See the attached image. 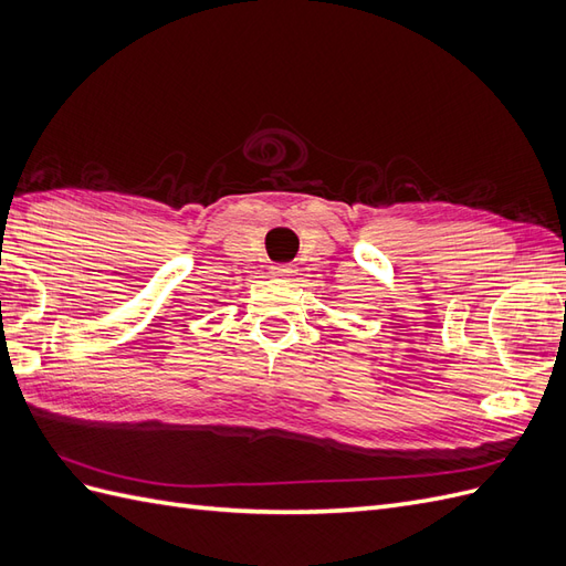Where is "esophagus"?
Segmentation results:
<instances>
[{"label": "esophagus", "mask_w": 566, "mask_h": 566, "mask_svg": "<svg viewBox=\"0 0 566 566\" xmlns=\"http://www.w3.org/2000/svg\"><path fill=\"white\" fill-rule=\"evenodd\" d=\"M271 273H273V276H279V279H290V276H295V273H297V266L295 264H273Z\"/></svg>", "instance_id": "esophagus-1"}]
</instances>
